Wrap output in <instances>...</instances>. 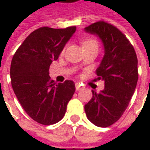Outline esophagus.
I'll return each instance as SVG.
<instances>
[{
	"mask_svg": "<svg viewBox=\"0 0 150 150\" xmlns=\"http://www.w3.org/2000/svg\"><path fill=\"white\" fill-rule=\"evenodd\" d=\"M82 88H83V87H82L80 83H78V82L75 83V89H76L77 91H78V90H81Z\"/></svg>",
	"mask_w": 150,
	"mask_h": 150,
	"instance_id": "obj_1",
	"label": "esophagus"
}]
</instances>
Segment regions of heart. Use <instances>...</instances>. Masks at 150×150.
Returning a JSON list of instances; mask_svg holds the SVG:
<instances>
[{"mask_svg":"<svg viewBox=\"0 0 150 150\" xmlns=\"http://www.w3.org/2000/svg\"><path fill=\"white\" fill-rule=\"evenodd\" d=\"M82 47L83 46H89V45H96L97 46V42L94 39H86L84 41H82L81 42Z\"/></svg>","mask_w":150,"mask_h":150,"instance_id":"obj_1","label":"heart"}]
</instances>
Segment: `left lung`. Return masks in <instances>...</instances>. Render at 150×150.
<instances>
[{"instance_id":"obj_1","label":"left lung","mask_w":150,"mask_h":150,"mask_svg":"<svg viewBox=\"0 0 150 150\" xmlns=\"http://www.w3.org/2000/svg\"><path fill=\"white\" fill-rule=\"evenodd\" d=\"M84 30L103 42L104 56L96 72L105 84L100 93L92 90L84 108L93 124L106 128L120 119L130 102L138 81V61L133 46L115 26L101 21Z\"/></svg>"}]
</instances>
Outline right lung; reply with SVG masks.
Instances as JSON below:
<instances>
[{
	"label": "right lung",
	"mask_w": 150,
	"mask_h": 150,
	"mask_svg": "<svg viewBox=\"0 0 150 150\" xmlns=\"http://www.w3.org/2000/svg\"><path fill=\"white\" fill-rule=\"evenodd\" d=\"M76 27L40 28L19 47L10 67L11 84L26 113L35 122L51 125L61 121L75 91V82L56 84L49 76V66L56 61Z\"/></svg>",
	"instance_id": "obj_1"
}]
</instances>
